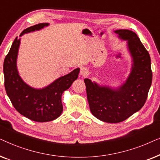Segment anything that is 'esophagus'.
<instances>
[{
    "mask_svg": "<svg viewBox=\"0 0 160 160\" xmlns=\"http://www.w3.org/2000/svg\"><path fill=\"white\" fill-rule=\"evenodd\" d=\"M87 74H88V71H87V68H82L80 71V75L82 76H87Z\"/></svg>",
    "mask_w": 160,
    "mask_h": 160,
    "instance_id": "esophagus-1",
    "label": "esophagus"
}]
</instances>
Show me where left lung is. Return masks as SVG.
<instances>
[{
	"label": "left lung",
	"instance_id": "8db88e82",
	"mask_svg": "<svg viewBox=\"0 0 160 160\" xmlns=\"http://www.w3.org/2000/svg\"><path fill=\"white\" fill-rule=\"evenodd\" d=\"M120 38L128 41L133 64L126 82L117 89L100 87L85 78L89 108L93 116L102 122L119 123L138 111L145 104L152 82L151 58L136 33L118 30Z\"/></svg>",
	"mask_w": 160,
	"mask_h": 160
}]
</instances>
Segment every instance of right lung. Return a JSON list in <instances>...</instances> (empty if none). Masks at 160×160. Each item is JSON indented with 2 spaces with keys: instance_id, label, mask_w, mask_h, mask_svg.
<instances>
[{
  "instance_id": "1",
  "label": "right lung",
  "mask_w": 160,
  "mask_h": 160,
  "mask_svg": "<svg viewBox=\"0 0 160 160\" xmlns=\"http://www.w3.org/2000/svg\"><path fill=\"white\" fill-rule=\"evenodd\" d=\"M48 23H40L24 30V33L40 30ZM20 40L14 39L3 62L4 85L7 95L15 109L24 117L38 122H50L62 112V94L78 78L79 68L58 78L41 89L30 87L22 80L17 69V58Z\"/></svg>"
}]
</instances>
